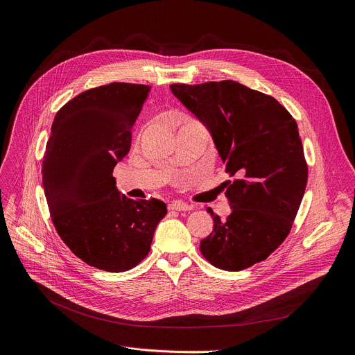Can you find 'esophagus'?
<instances>
[{"label":"esophagus","instance_id":"1","mask_svg":"<svg viewBox=\"0 0 355 355\" xmlns=\"http://www.w3.org/2000/svg\"><path fill=\"white\" fill-rule=\"evenodd\" d=\"M192 208V205H188V204H185V202H180V201H175V202H171V204H168V209L170 211H191Z\"/></svg>","mask_w":355,"mask_h":355}]
</instances>
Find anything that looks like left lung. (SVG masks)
Wrapping results in <instances>:
<instances>
[{
    "mask_svg": "<svg viewBox=\"0 0 355 355\" xmlns=\"http://www.w3.org/2000/svg\"><path fill=\"white\" fill-rule=\"evenodd\" d=\"M175 98L208 128L225 173L232 212L209 208L212 232L201 253L215 268L246 269L286 239L307 184V164L296 120L275 98L234 80L174 83Z\"/></svg>",
    "mask_w": 355,
    "mask_h": 355,
    "instance_id": "1",
    "label": "left lung"
}]
</instances>
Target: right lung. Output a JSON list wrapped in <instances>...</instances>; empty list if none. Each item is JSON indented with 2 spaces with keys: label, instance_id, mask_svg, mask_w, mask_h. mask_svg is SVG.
<instances>
[{
  "label": "right lung",
  "instance_id": "1",
  "mask_svg": "<svg viewBox=\"0 0 355 355\" xmlns=\"http://www.w3.org/2000/svg\"><path fill=\"white\" fill-rule=\"evenodd\" d=\"M150 86L113 82L62 106L42 161V184L55 230L87 265L106 272L137 266L150 252L167 205L120 196L113 168L132 146V127Z\"/></svg>",
  "mask_w": 355,
  "mask_h": 355
}]
</instances>
